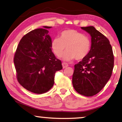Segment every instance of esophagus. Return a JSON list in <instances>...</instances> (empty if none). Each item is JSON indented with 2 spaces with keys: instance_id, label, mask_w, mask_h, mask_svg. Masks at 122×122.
Returning <instances> with one entry per match:
<instances>
[{
  "instance_id": "34e87169",
  "label": "esophagus",
  "mask_w": 122,
  "mask_h": 122,
  "mask_svg": "<svg viewBox=\"0 0 122 122\" xmlns=\"http://www.w3.org/2000/svg\"><path fill=\"white\" fill-rule=\"evenodd\" d=\"M62 67H63V68H66V67L68 66V65L67 64V63H65V62H63L62 63Z\"/></svg>"
}]
</instances>
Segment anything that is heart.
<instances>
[{
    "label": "heart",
    "instance_id": "heart-1",
    "mask_svg": "<svg viewBox=\"0 0 122 122\" xmlns=\"http://www.w3.org/2000/svg\"><path fill=\"white\" fill-rule=\"evenodd\" d=\"M51 49L54 54L60 57L64 51L63 59L70 61L76 58L77 60L85 59L89 53L91 42L88 37L74 30H67L62 32L59 38L51 41Z\"/></svg>",
    "mask_w": 122,
    "mask_h": 122
}]
</instances>
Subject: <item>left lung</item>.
Segmentation results:
<instances>
[{"instance_id":"left-lung-1","label":"left lung","mask_w":122,"mask_h":122,"mask_svg":"<svg viewBox=\"0 0 122 122\" xmlns=\"http://www.w3.org/2000/svg\"><path fill=\"white\" fill-rule=\"evenodd\" d=\"M91 36L88 56L74 65L72 84L76 92L92 96L100 92L112 75L114 56L110 41L93 26L81 27Z\"/></svg>"}]
</instances>
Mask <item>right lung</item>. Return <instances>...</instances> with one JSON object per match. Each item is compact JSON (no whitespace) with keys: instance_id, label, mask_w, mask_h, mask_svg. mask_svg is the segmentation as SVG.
I'll return each mask as SVG.
<instances>
[{"instance_id":"add662e5","label":"right lung","mask_w":122,"mask_h":122,"mask_svg":"<svg viewBox=\"0 0 122 122\" xmlns=\"http://www.w3.org/2000/svg\"><path fill=\"white\" fill-rule=\"evenodd\" d=\"M22 38L15 54L17 79L23 88L35 94H43L53 86L56 71L62 69L61 61L51 50V38L43 26Z\"/></svg>"}]
</instances>
